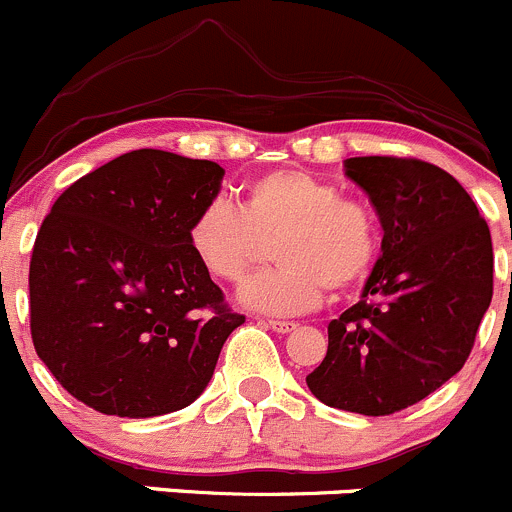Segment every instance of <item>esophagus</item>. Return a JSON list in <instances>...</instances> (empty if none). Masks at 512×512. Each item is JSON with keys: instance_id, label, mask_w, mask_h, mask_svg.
<instances>
[{"instance_id": "1", "label": "esophagus", "mask_w": 512, "mask_h": 512, "mask_svg": "<svg viewBox=\"0 0 512 512\" xmlns=\"http://www.w3.org/2000/svg\"><path fill=\"white\" fill-rule=\"evenodd\" d=\"M268 328H273L276 333H291L296 331L298 323L296 321H266Z\"/></svg>"}]
</instances>
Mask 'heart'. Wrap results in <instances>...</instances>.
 Wrapping results in <instances>:
<instances>
[{
	"label": "heart",
	"mask_w": 512,
	"mask_h": 512,
	"mask_svg": "<svg viewBox=\"0 0 512 512\" xmlns=\"http://www.w3.org/2000/svg\"><path fill=\"white\" fill-rule=\"evenodd\" d=\"M273 244L281 266L241 288L244 306L296 316L321 303L326 288L348 291L371 273L378 224L363 201L308 171L278 169L244 186L241 206L214 199L189 226V246L219 281L239 283Z\"/></svg>",
	"instance_id": "obj_1"
}]
</instances>
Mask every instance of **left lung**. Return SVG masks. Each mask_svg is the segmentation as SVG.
Wrapping results in <instances>:
<instances>
[{"label":"left lung","mask_w":512,"mask_h":512,"mask_svg":"<svg viewBox=\"0 0 512 512\" xmlns=\"http://www.w3.org/2000/svg\"><path fill=\"white\" fill-rule=\"evenodd\" d=\"M343 166L381 219V256L361 301L328 323L326 358L306 383L331 408L391 416L468 361L493 298V241L448 171L398 156Z\"/></svg>","instance_id":"obj_1"}]
</instances>
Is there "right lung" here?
I'll use <instances>...</instances> for the list:
<instances>
[{
  "label": "right lung",
  "instance_id": "add662e5",
  "mask_svg": "<svg viewBox=\"0 0 512 512\" xmlns=\"http://www.w3.org/2000/svg\"><path fill=\"white\" fill-rule=\"evenodd\" d=\"M216 161L139 149L74 181L29 263L37 356L77 401L119 418L194 403L226 338L246 321L189 246L216 199Z\"/></svg>",
  "mask_w": 512,
  "mask_h": 512
}]
</instances>
